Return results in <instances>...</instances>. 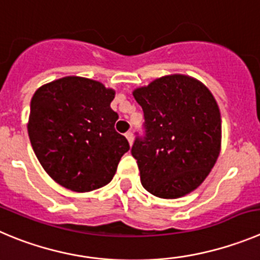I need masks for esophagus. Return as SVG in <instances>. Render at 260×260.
<instances>
[{"label": "esophagus", "mask_w": 260, "mask_h": 260, "mask_svg": "<svg viewBox=\"0 0 260 260\" xmlns=\"http://www.w3.org/2000/svg\"><path fill=\"white\" fill-rule=\"evenodd\" d=\"M125 137H127L129 145H132L133 144V133L132 132H127V133H125Z\"/></svg>", "instance_id": "obj_1"}]
</instances>
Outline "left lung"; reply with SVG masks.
Instances as JSON below:
<instances>
[{
  "instance_id": "obj_1",
  "label": "left lung",
  "mask_w": 260,
  "mask_h": 260,
  "mask_svg": "<svg viewBox=\"0 0 260 260\" xmlns=\"http://www.w3.org/2000/svg\"><path fill=\"white\" fill-rule=\"evenodd\" d=\"M133 97L145 116V136L131 150L142 186L161 199L192 192L220 151L222 120L212 92L192 77L172 74L136 88Z\"/></svg>"
}]
</instances>
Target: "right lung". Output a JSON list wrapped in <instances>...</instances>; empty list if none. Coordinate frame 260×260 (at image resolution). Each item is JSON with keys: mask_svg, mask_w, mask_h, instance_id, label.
Here are the masks:
<instances>
[{"mask_svg": "<svg viewBox=\"0 0 260 260\" xmlns=\"http://www.w3.org/2000/svg\"><path fill=\"white\" fill-rule=\"evenodd\" d=\"M115 91L82 77H64L31 97L29 140L48 176L62 187L88 192L108 185L129 150L115 131Z\"/></svg>", "mask_w": 260, "mask_h": 260, "instance_id": "obj_1", "label": "right lung"}]
</instances>
